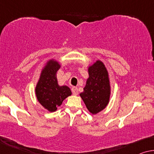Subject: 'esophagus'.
Masks as SVG:
<instances>
[{
  "label": "esophagus",
  "mask_w": 154,
  "mask_h": 154,
  "mask_svg": "<svg viewBox=\"0 0 154 154\" xmlns=\"http://www.w3.org/2000/svg\"><path fill=\"white\" fill-rule=\"evenodd\" d=\"M72 92L73 95H75V96H77L78 94V88L77 87H72Z\"/></svg>",
  "instance_id": "34e87169"
}]
</instances>
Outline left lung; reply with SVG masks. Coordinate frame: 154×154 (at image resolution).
<instances>
[{
	"label": "left lung",
	"mask_w": 154,
	"mask_h": 154,
	"mask_svg": "<svg viewBox=\"0 0 154 154\" xmlns=\"http://www.w3.org/2000/svg\"><path fill=\"white\" fill-rule=\"evenodd\" d=\"M88 77L84 91L79 94L88 112L96 114L109 103L111 95L109 72L103 61L97 60L88 67Z\"/></svg>",
	"instance_id": "1"
}]
</instances>
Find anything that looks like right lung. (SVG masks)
<instances>
[{
  "instance_id": "1",
  "label": "right lung",
  "mask_w": 154,
  "mask_h": 154,
  "mask_svg": "<svg viewBox=\"0 0 154 154\" xmlns=\"http://www.w3.org/2000/svg\"><path fill=\"white\" fill-rule=\"evenodd\" d=\"M60 66L59 62L54 58L47 60L41 70L35 88L39 103L50 112H56L63 101L72 95L68 86H60L58 84L56 74Z\"/></svg>"
}]
</instances>
